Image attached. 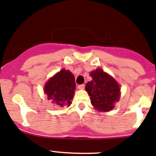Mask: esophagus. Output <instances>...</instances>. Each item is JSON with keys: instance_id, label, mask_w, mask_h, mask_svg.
I'll use <instances>...</instances> for the list:
<instances>
[{"instance_id": "obj_1", "label": "esophagus", "mask_w": 156, "mask_h": 156, "mask_svg": "<svg viewBox=\"0 0 156 156\" xmlns=\"http://www.w3.org/2000/svg\"><path fill=\"white\" fill-rule=\"evenodd\" d=\"M85 87V85L83 84H80V85H78V88L79 89H83Z\"/></svg>"}]
</instances>
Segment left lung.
I'll return each mask as SVG.
<instances>
[{
  "label": "left lung",
  "instance_id": "left-lung-1",
  "mask_svg": "<svg viewBox=\"0 0 156 156\" xmlns=\"http://www.w3.org/2000/svg\"><path fill=\"white\" fill-rule=\"evenodd\" d=\"M92 80L86 84L91 104L99 111H110L119 100L120 87L115 80L98 69L91 73Z\"/></svg>",
  "mask_w": 156,
  "mask_h": 156
}]
</instances>
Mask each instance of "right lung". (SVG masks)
<instances>
[{
	"label": "right lung",
	"mask_w": 156,
	"mask_h": 156,
	"mask_svg": "<svg viewBox=\"0 0 156 156\" xmlns=\"http://www.w3.org/2000/svg\"><path fill=\"white\" fill-rule=\"evenodd\" d=\"M76 83L74 76L69 70L62 69L46 83L44 92L48 100L60 106H70L74 95Z\"/></svg>",
	"instance_id": "add662e5"
}]
</instances>
